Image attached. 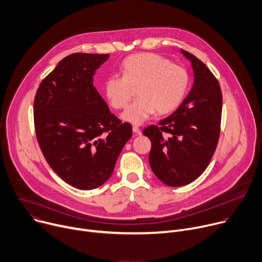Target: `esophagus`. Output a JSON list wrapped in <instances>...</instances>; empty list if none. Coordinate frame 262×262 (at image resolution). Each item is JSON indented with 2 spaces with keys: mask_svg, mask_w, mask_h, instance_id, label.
I'll list each match as a JSON object with an SVG mask.
<instances>
[{
  "mask_svg": "<svg viewBox=\"0 0 262 262\" xmlns=\"http://www.w3.org/2000/svg\"><path fill=\"white\" fill-rule=\"evenodd\" d=\"M133 132H134L135 135H141V129L138 126H136V125L133 126Z\"/></svg>",
  "mask_w": 262,
  "mask_h": 262,
  "instance_id": "1",
  "label": "esophagus"
}]
</instances>
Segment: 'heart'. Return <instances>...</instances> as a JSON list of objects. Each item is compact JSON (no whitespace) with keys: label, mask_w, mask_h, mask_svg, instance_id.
<instances>
[{"label":"heart","mask_w":262,"mask_h":262,"mask_svg":"<svg viewBox=\"0 0 262 262\" xmlns=\"http://www.w3.org/2000/svg\"><path fill=\"white\" fill-rule=\"evenodd\" d=\"M122 77L108 76L103 85L105 97L116 110H123L134 91L138 98L124 111L122 119L141 124L154 115L173 112L183 101L188 84L187 70L156 53H138L121 63Z\"/></svg>","instance_id":"b5f03b06"}]
</instances>
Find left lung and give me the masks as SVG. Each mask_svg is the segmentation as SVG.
Listing matches in <instances>:
<instances>
[{"label": "left lung", "instance_id": "left-lung-1", "mask_svg": "<svg viewBox=\"0 0 262 262\" xmlns=\"http://www.w3.org/2000/svg\"><path fill=\"white\" fill-rule=\"evenodd\" d=\"M182 53L191 60L193 86L172 115L143 130L151 141V170L170 187L188 185L206 170L221 135L220 82L201 59L185 50Z\"/></svg>", "mask_w": 262, "mask_h": 262}]
</instances>
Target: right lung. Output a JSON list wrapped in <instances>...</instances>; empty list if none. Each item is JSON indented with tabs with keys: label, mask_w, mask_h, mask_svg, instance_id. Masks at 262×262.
Returning <instances> with one entry per match:
<instances>
[{
	"label": "right lung",
	"mask_w": 262,
	"mask_h": 262,
	"mask_svg": "<svg viewBox=\"0 0 262 262\" xmlns=\"http://www.w3.org/2000/svg\"><path fill=\"white\" fill-rule=\"evenodd\" d=\"M108 54L73 53L40 82L33 103L35 135L53 171L81 190L104 184L133 135L108 110L93 75Z\"/></svg>",
	"instance_id": "obj_1"
}]
</instances>
